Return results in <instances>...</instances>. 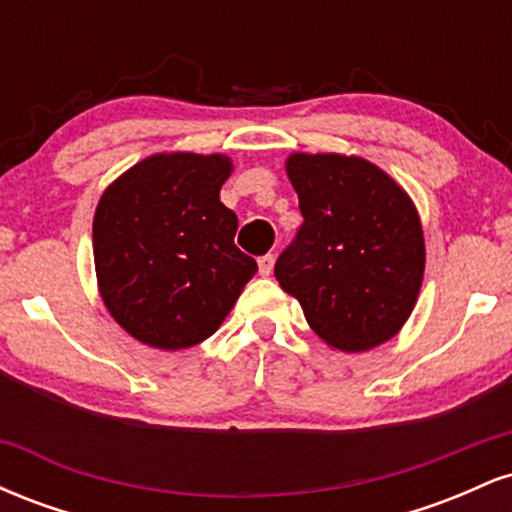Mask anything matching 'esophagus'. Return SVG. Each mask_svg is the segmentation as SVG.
I'll return each mask as SVG.
<instances>
[{
	"label": "esophagus",
	"instance_id": "obj_1",
	"mask_svg": "<svg viewBox=\"0 0 512 512\" xmlns=\"http://www.w3.org/2000/svg\"><path fill=\"white\" fill-rule=\"evenodd\" d=\"M257 267H260V274L262 276H269L274 269V255H262L260 260H257Z\"/></svg>",
	"mask_w": 512,
	"mask_h": 512
}]
</instances>
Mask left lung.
I'll list each match as a JSON object with an SVG mask.
<instances>
[{
  "label": "left lung",
  "mask_w": 512,
  "mask_h": 512,
  "mask_svg": "<svg viewBox=\"0 0 512 512\" xmlns=\"http://www.w3.org/2000/svg\"><path fill=\"white\" fill-rule=\"evenodd\" d=\"M286 173L303 223L274 264L279 286L334 349L366 351L395 337L426 262L407 192L356 156L293 154Z\"/></svg>",
  "instance_id": "1"
}]
</instances>
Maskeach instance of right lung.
Listing matches in <instances>:
<instances>
[{
	"label": "right lung",
	"mask_w": 512,
	"mask_h": 512,
	"mask_svg": "<svg viewBox=\"0 0 512 512\" xmlns=\"http://www.w3.org/2000/svg\"><path fill=\"white\" fill-rule=\"evenodd\" d=\"M226 156L158 154L105 190L93 260L105 308L139 342L187 349L231 313L257 262L233 243L238 216L219 192Z\"/></svg>",
	"instance_id": "1"
}]
</instances>
